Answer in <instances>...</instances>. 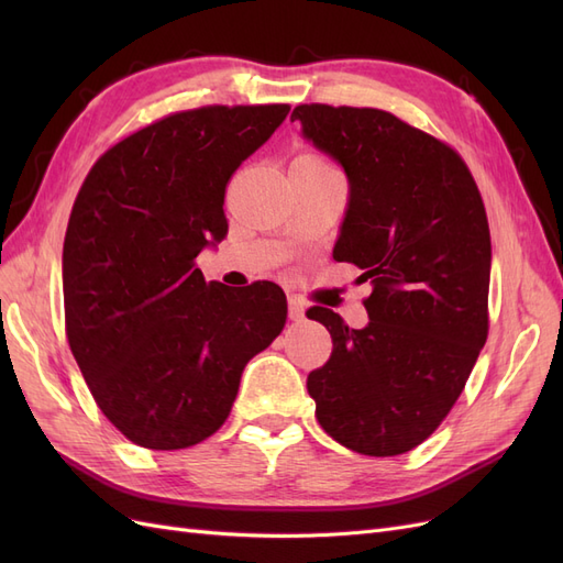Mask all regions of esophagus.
Masks as SVG:
<instances>
[{
    "instance_id": "obj_1",
    "label": "esophagus",
    "mask_w": 563,
    "mask_h": 563,
    "mask_svg": "<svg viewBox=\"0 0 563 563\" xmlns=\"http://www.w3.org/2000/svg\"><path fill=\"white\" fill-rule=\"evenodd\" d=\"M288 319H291V321H302L305 319V308L296 298H288Z\"/></svg>"
}]
</instances>
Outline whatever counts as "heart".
<instances>
[{
	"instance_id": "heart-1",
	"label": "heart",
	"mask_w": 563,
	"mask_h": 563,
	"mask_svg": "<svg viewBox=\"0 0 563 563\" xmlns=\"http://www.w3.org/2000/svg\"><path fill=\"white\" fill-rule=\"evenodd\" d=\"M294 164H298V166H312V168H333L327 159H321L317 155H300V157H296Z\"/></svg>"
}]
</instances>
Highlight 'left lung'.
Returning <instances> with one entry per match:
<instances>
[{"label": "left lung", "mask_w": 563, "mask_h": 563, "mask_svg": "<svg viewBox=\"0 0 563 563\" xmlns=\"http://www.w3.org/2000/svg\"><path fill=\"white\" fill-rule=\"evenodd\" d=\"M302 135L343 164L350 203L333 249L371 279L368 323L314 308L333 338L308 376L317 420L364 455H399L449 416L488 335L490 232L467 164L434 135L376 108L310 103Z\"/></svg>", "instance_id": "left-lung-1"}]
</instances>
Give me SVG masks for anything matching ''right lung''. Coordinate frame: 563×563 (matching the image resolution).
<instances>
[{
  "label": "right lung",
  "mask_w": 563,
  "mask_h": 563,
  "mask_svg": "<svg viewBox=\"0 0 563 563\" xmlns=\"http://www.w3.org/2000/svg\"><path fill=\"white\" fill-rule=\"evenodd\" d=\"M291 106L157 119L98 157L63 246L65 335L100 411L133 444L195 446L230 416L242 371L286 321L277 284L203 282L228 234L225 187Z\"/></svg>",
  "instance_id": "1"
}]
</instances>
